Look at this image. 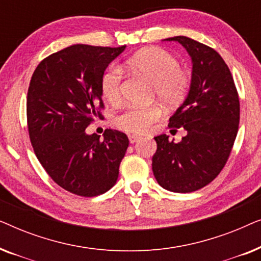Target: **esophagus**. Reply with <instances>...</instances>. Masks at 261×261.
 I'll use <instances>...</instances> for the list:
<instances>
[{
    "label": "esophagus",
    "mask_w": 261,
    "mask_h": 261,
    "mask_svg": "<svg viewBox=\"0 0 261 261\" xmlns=\"http://www.w3.org/2000/svg\"><path fill=\"white\" fill-rule=\"evenodd\" d=\"M128 139H129L130 144H134V142H137L139 139H140V137H139V135H135V134H129L128 135Z\"/></svg>",
    "instance_id": "esophagus-1"
}]
</instances>
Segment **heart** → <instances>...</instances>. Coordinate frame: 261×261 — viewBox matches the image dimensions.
Masks as SVG:
<instances>
[{
  "label": "heart",
  "mask_w": 261,
  "mask_h": 261,
  "mask_svg": "<svg viewBox=\"0 0 261 261\" xmlns=\"http://www.w3.org/2000/svg\"><path fill=\"white\" fill-rule=\"evenodd\" d=\"M124 69L135 72L152 83L153 95L165 106H174L184 98L191 78L180 67L179 59L166 49L149 47L135 53L124 62ZM102 95L112 105L122 99V71L110 66L101 80ZM162 116L156 106L128 107L114 119L116 128L128 133H145Z\"/></svg>",
  "instance_id": "b5f03b06"
}]
</instances>
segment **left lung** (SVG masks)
Listing matches in <instances>:
<instances>
[{
  "instance_id": "8db88e82",
  "label": "left lung",
  "mask_w": 261,
  "mask_h": 261,
  "mask_svg": "<svg viewBox=\"0 0 261 261\" xmlns=\"http://www.w3.org/2000/svg\"><path fill=\"white\" fill-rule=\"evenodd\" d=\"M192 60L190 90L170 117V128H184L180 142L154 138L152 170L160 187L173 192L198 190L219 176L233 148L240 101L229 67L215 49L188 37H173Z\"/></svg>"
}]
</instances>
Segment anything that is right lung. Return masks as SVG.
<instances>
[{"mask_svg": "<svg viewBox=\"0 0 261 261\" xmlns=\"http://www.w3.org/2000/svg\"><path fill=\"white\" fill-rule=\"evenodd\" d=\"M126 46L77 44L46 57L35 69L27 94V126L34 153L46 172L71 194L94 197L115 185L127 135L85 128L103 119L101 80Z\"/></svg>", "mask_w": 261, "mask_h": 261, "instance_id": "right-lung-1", "label": "right lung"}]
</instances>
